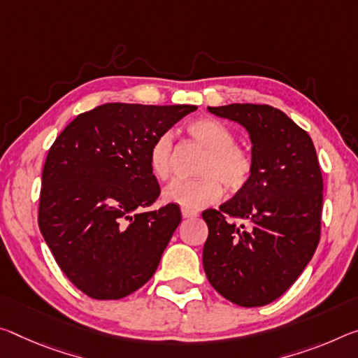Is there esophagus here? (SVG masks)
<instances>
[{
	"label": "esophagus",
	"mask_w": 358,
	"mask_h": 358,
	"mask_svg": "<svg viewBox=\"0 0 358 358\" xmlns=\"http://www.w3.org/2000/svg\"><path fill=\"white\" fill-rule=\"evenodd\" d=\"M181 215H183V218H186V220H191V218H196L197 215V212H194V210H188V208H183L181 210Z\"/></svg>",
	"instance_id": "1"
}]
</instances>
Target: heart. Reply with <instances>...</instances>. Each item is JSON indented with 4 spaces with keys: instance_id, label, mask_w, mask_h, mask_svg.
<instances>
[{
    "instance_id": "obj_1",
    "label": "heart",
    "mask_w": 358,
    "mask_h": 358,
    "mask_svg": "<svg viewBox=\"0 0 358 358\" xmlns=\"http://www.w3.org/2000/svg\"><path fill=\"white\" fill-rule=\"evenodd\" d=\"M189 137L206 148L197 173L202 177L175 181L164 191V201L188 210H199L220 201L226 188L237 192L250 183L253 157L250 151L236 143V134L215 117H197L186 126ZM150 170L159 181H167L173 173L175 150L170 134H162L151 145Z\"/></svg>"
}]
</instances>
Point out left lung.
<instances>
[{"label":"left lung","instance_id":"1","mask_svg":"<svg viewBox=\"0 0 358 358\" xmlns=\"http://www.w3.org/2000/svg\"><path fill=\"white\" fill-rule=\"evenodd\" d=\"M252 138L253 175L220 208H207L202 263L221 296L242 308L282 296L320 241L323 180L309 134L269 105L208 106Z\"/></svg>","mask_w":358,"mask_h":358}]
</instances>
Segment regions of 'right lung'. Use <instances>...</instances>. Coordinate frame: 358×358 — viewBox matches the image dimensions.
Here are the masks:
<instances>
[{"label":"right lung","mask_w":358,"mask_h":358,"mask_svg":"<svg viewBox=\"0 0 358 358\" xmlns=\"http://www.w3.org/2000/svg\"><path fill=\"white\" fill-rule=\"evenodd\" d=\"M196 110L105 103L78 115L49 148L39 231L59 268L89 298L121 299L156 272L181 212L177 203L143 210L161 194L150 150Z\"/></svg>","instance_id":"obj_1"}]
</instances>
